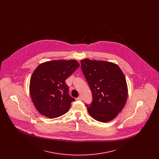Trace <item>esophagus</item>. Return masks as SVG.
<instances>
[{"label":"esophagus","mask_w":159,"mask_h":159,"mask_svg":"<svg viewBox=\"0 0 159 159\" xmlns=\"http://www.w3.org/2000/svg\"><path fill=\"white\" fill-rule=\"evenodd\" d=\"M82 99V97H80V96L76 98V100H77V101H81Z\"/></svg>","instance_id":"obj_1"}]
</instances>
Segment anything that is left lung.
Segmentation results:
<instances>
[{
	"mask_svg": "<svg viewBox=\"0 0 159 159\" xmlns=\"http://www.w3.org/2000/svg\"><path fill=\"white\" fill-rule=\"evenodd\" d=\"M81 61V68L91 88L93 100L87 109L91 117L101 122L113 120L123 110L128 98V86L121 69L106 61Z\"/></svg>",
	"mask_w": 159,
	"mask_h": 159,
	"instance_id": "8db88e82",
	"label": "left lung"
}]
</instances>
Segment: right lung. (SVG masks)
Wrapping results in <instances>:
<instances>
[{
	"mask_svg": "<svg viewBox=\"0 0 159 159\" xmlns=\"http://www.w3.org/2000/svg\"><path fill=\"white\" fill-rule=\"evenodd\" d=\"M80 66L75 60H53L39 64L30 81V93L36 110L53 119L66 113L75 99L68 94L66 80Z\"/></svg>",
	"mask_w": 159,
	"mask_h": 159,
	"instance_id": "1",
	"label": "right lung"
}]
</instances>
